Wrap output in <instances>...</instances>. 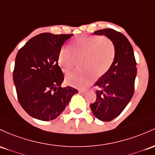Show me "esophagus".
<instances>
[{"label":"esophagus","instance_id":"34e87169","mask_svg":"<svg viewBox=\"0 0 155 155\" xmlns=\"http://www.w3.org/2000/svg\"><path fill=\"white\" fill-rule=\"evenodd\" d=\"M79 92L81 94H85L86 92V89H80Z\"/></svg>","mask_w":155,"mask_h":155}]
</instances>
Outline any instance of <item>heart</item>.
Segmentation results:
<instances>
[{
  "label": "heart",
  "instance_id": "obj_1",
  "mask_svg": "<svg viewBox=\"0 0 155 155\" xmlns=\"http://www.w3.org/2000/svg\"><path fill=\"white\" fill-rule=\"evenodd\" d=\"M114 44L105 36H79L71 41L70 49L61 48L58 62L62 71L68 73L72 70L79 60L82 69L69 73L66 82L78 88H84L93 81L94 74L102 75L112 65L115 58Z\"/></svg>",
  "mask_w": 155,
  "mask_h": 155
}]
</instances>
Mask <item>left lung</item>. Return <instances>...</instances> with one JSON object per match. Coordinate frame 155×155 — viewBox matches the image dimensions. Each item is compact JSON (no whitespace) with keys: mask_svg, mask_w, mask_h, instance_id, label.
<instances>
[{"mask_svg":"<svg viewBox=\"0 0 155 155\" xmlns=\"http://www.w3.org/2000/svg\"><path fill=\"white\" fill-rule=\"evenodd\" d=\"M95 35H105L114 44L116 55L110 69L94 86H97V99L90 105L97 119L110 121L124 110L134 94L137 74L133 47L121 33L112 28L94 31Z\"/></svg>","mask_w":155,"mask_h":155,"instance_id":"obj_1","label":"left lung"}]
</instances>
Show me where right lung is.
I'll return each instance as SVG.
<instances>
[{"label": "right lung", "instance_id": "right-lung-1", "mask_svg": "<svg viewBox=\"0 0 155 155\" xmlns=\"http://www.w3.org/2000/svg\"><path fill=\"white\" fill-rule=\"evenodd\" d=\"M73 34L42 33L19 50L13 80L20 105L28 115L41 121L56 119L78 91L61 87L64 77L58 66V53Z\"/></svg>", "mask_w": 155, "mask_h": 155}]
</instances>
